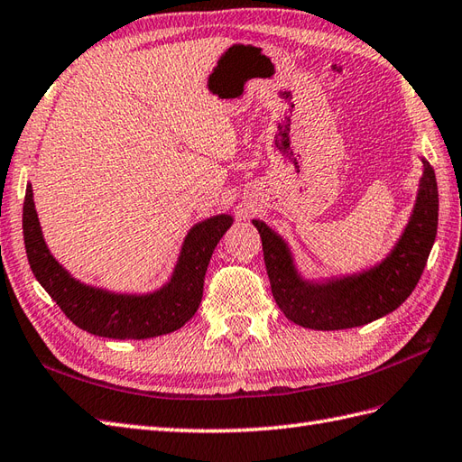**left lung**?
<instances>
[{"label": "left lung", "instance_id": "obj_1", "mask_svg": "<svg viewBox=\"0 0 462 462\" xmlns=\"http://www.w3.org/2000/svg\"><path fill=\"white\" fill-rule=\"evenodd\" d=\"M437 217L439 193L435 171L423 160L416 207L394 252L374 269L324 285L300 279L287 244L263 222L254 220V226L262 236L271 292L281 312L302 328L346 329L378 320L410 297L428 263Z\"/></svg>", "mask_w": 462, "mask_h": 462}]
</instances>
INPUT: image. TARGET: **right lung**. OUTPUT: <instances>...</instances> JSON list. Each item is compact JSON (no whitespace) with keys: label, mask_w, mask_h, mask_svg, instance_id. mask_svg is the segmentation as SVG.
I'll return each instance as SVG.
<instances>
[{"label":"right lung","mask_w":462,"mask_h":462,"mask_svg":"<svg viewBox=\"0 0 462 462\" xmlns=\"http://www.w3.org/2000/svg\"><path fill=\"white\" fill-rule=\"evenodd\" d=\"M232 217L218 215L191 228L183 242L171 281L158 292L115 294L81 285L51 255L42 240L32 189L23 203V238L34 277L78 328L111 339H146L175 332L195 316L203 299L205 273Z\"/></svg>","instance_id":"add662e5"}]
</instances>
